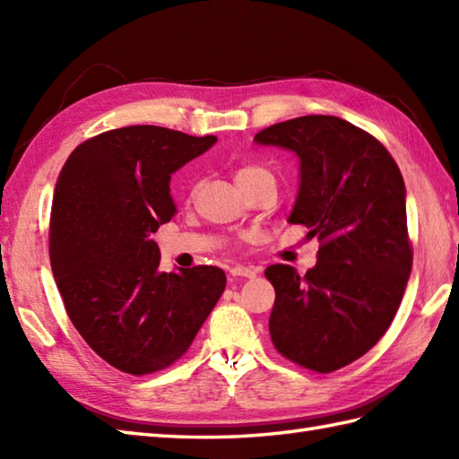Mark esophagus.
<instances>
[{"mask_svg":"<svg viewBox=\"0 0 459 459\" xmlns=\"http://www.w3.org/2000/svg\"><path fill=\"white\" fill-rule=\"evenodd\" d=\"M230 274L232 276H240V278H255L256 274H258V270L256 268H252V266H235V268H230Z\"/></svg>","mask_w":459,"mask_h":459,"instance_id":"esophagus-1","label":"esophagus"}]
</instances>
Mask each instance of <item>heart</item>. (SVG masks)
Masks as SVG:
<instances>
[{
    "label": "heart",
    "instance_id": "heart-1",
    "mask_svg": "<svg viewBox=\"0 0 459 459\" xmlns=\"http://www.w3.org/2000/svg\"><path fill=\"white\" fill-rule=\"evenodd\" d=\"M235 178H237V183L240 185L242 191L255 187V185H258L262 181H276L274 173H272L268 168H264V165H260V163H252V161L240 163L237 168ZM195 189H197V185L193 183L191 193H195Z\"/></svg>",
    "mask_w": 459,
    "mask_h": 459
}]
</instances>
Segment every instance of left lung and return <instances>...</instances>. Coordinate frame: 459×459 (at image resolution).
I'll return each mask as SVG.
<instances>
[{
	"instance_id": "obj_1",
	"label": "left lung",
	"mask_w": 459,
	"mask_h": 459,
	"mask_svg": "<svg viewBox=\"0 0 459 459\" xmlns=\"http://www.w3.org/2000/svg\"><path fill=\"white\" fill-rule=\"evenodd\" d=\"M299 158L291 224L319 240L304 276L272 264L270 337L291 363L331 373L386 333L412 270L403 173L375 135L337 116H299L255 135Z\"/></svg>"
}]
</instances>
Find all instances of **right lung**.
I'll list each match as a JSON object with an SVG mask.
<instances>
[{"label":"right lung","mask_w":459,"mask_h":459,"mask_svg":"<svg viewBox=\"0 0 459 459\" xmlns=\"http://www.w3.org/2000/svg\"><path fill=\"white\" fill-rule=\"evenodd\" d=\"M161 126H128L76 145L58 173L48 256L73 325L128 375L168 368L191 347L227 286L217 266L160 272L152 232L175 214L171 173L207 152Z\"/></svg>","instance_id":"add662e5"}]
</instances>
